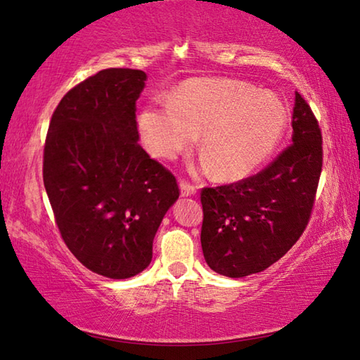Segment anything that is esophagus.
<instances>
[{"label":"esophagus","mask_w":360,"mask_h":360,"mask_svg":"<svg viewBox=\"0 0 360 360\" xmlns=\"http://www.w3.org/2000/svg\"><path fill=\"white\" fill-rule=\"evenodd\" d=\"M179 187H181V195H182V197H192V195L197 193V187L192 186L191 182H187L184 179L181 181Z\"/></svg>","instance_id":"obj_1"}]
</instances>
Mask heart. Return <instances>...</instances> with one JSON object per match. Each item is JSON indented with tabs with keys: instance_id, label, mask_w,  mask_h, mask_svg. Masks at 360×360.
<instances>
[{
	"instance_id": "b5f03b06",
	"label": "heart",
	"mask_w": 360,
	"mask_h": 360,
	"mask_svg": "<svg viewBox=\"0 0 360 360\" xmlns=\"http://www.w3.org/2000/svg\"><path fill=\"white\" fill-rule=\"evenodd\" d=\"M288 112L270 94L235 79H192L169 94L167 105H148L138 129L152 155L173 160L202 133L206 167L236 181L264 163L281 139Z\"/></svg>"
}]
</instances>
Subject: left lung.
Segmentation results:
<instances>
[{"label":"left lung","mask_w":360,"mask_h":360,"mask_svg":"<svg viewBox=\"0 0 360 360\" xmlns=\"http://www.w3.org/2000/svg\"><path fill=\"white\" fill-rule=\"evenodd\" d=\"M292 144L260 173L202 188V249L219 275L264 271L295 245L311 217L321 172L322 135L311 108L295 92Z\"/></svg>","instance_id":"1"}]
</instances>
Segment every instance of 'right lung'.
<instances>
[{
	"label": "right lung",
	"mask_w": 360,
	"mask_h": 360,
	"mask_svg": "<svg viewBox=\"0 0 360 360\" xmlns=\"http://www.w3.org/2000/svg\"><path fill=\"white\" fill-rule=\"evenodd\" d=\"M146 72L98 71L52 114L42 178L60 235L94 273L125 279L152 260V241L179 197L174 174L138 144Z\"/></svg>",
	"instance_id": "add662e5"
}]
</instances>
